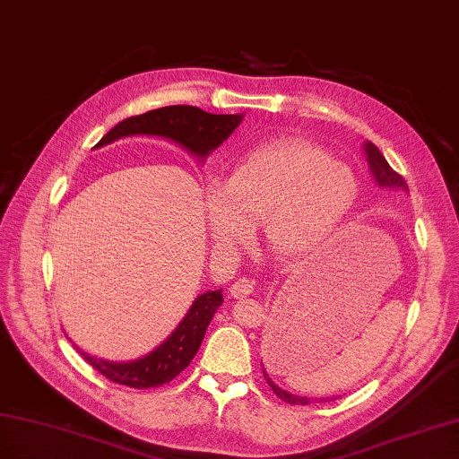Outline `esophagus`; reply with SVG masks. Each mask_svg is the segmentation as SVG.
<instances>
[{"instance_id":"1","label":"esophagus","mask_w":459,"mask_h":459,"mask_svg":"<svg viewBox=\"0 0 459 459\" xmlns=\"http://www.w3.org/2000/svg\"><path fill=\"white\" fill-rule=\"evenodd\" d=\"M254 292V282L246 277H240L237 282L230 286V296L232 298H247Z\"/></svg>"}]
</instances>
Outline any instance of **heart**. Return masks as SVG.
Returning a JSON list of instances; mask_svg holds the SVG:
<instances>
[{"label":"heart","instance_id":"obj_1","mask_svg":"<svg viewBox=\"0 0 459 459\" xmlns=\"http://www.w3.org/2000/svg\"><path fill=\"white\" fill-rule=\"evenodd\" d=\"M359 195V180L325 148L302 138H279L247 153L227 186H209L204 209L209 232L237 250L264 225L273 254L296 257L333 237Z\"/></svg>","mask_w":459,"mask_h":459}]
</instances>
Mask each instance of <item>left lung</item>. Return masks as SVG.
Segmentation results:
<instances>
[{"instance_id":"1","label":"left lung","mask_w":459,"mask_h":459,"mask_svg":"<svg viewBox=\"0 0 459 459\" xmlns=\"http://www.w3.org/2000/svg\"><path fill=\"white\" fill-rule=\"evenodd\" d=\"M365 153H368V163H369V169H371V175H373V178H375V182H377L378 186H381V188H402V190H408V185H405L403 177L398 175L394 169L388 165V161L385 160V155L378 152V148L375 146V143L365 142ZM261 368H264V365H261ZM264 377H265L267 385L273 388L274 394H277L281 400H284L288 403H294V405H299V403L306 405V403L311 402L306 396H294V394H290V392L282 390L279 385H274V381L267 375L265 369H264Z\"/></svg>"}]
</instances>
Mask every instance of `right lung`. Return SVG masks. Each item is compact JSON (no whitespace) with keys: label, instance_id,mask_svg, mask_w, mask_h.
<instances>
[{"label":"right lung","instance_id":"obj_1","mask_svg":"<svg viewBox=\"0 0 459 459\" xmlns=\"http://www.w3.org/2000/svg\"><path fill=\"white\" fill-rule=\"evenodd\" d=\"M244 115H213L192 106H169L148 111L143 115L128 117L115 125L94 148H101L125 136L155 134L177 142L178 146L190 152L198 160H205L215 148H219L242 123ZM222 304L221 290H209L194 299L186 317L178 323L177 329L169 334L148 356L134 361H108L84 353V359L109 381L130 388H153L185 371L200 350L209 321L213 319L217 307Z\"/></svg>","mask_w":459,"mask_h":459}]
</instances>
